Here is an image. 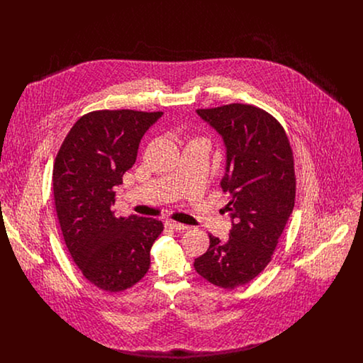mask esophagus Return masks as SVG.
I'll return each mask as SVG.
<instances>
[{
	"mask_svg": "<svg viewBox=\"0 0 363 363\" xmlns=\"http://www.w3.org/2000/svg\"><path fill=\"white\" fill-rule=\"evenodd\" d=\"M164 225H166V227L172 228V230H175V231H185V230H188V225L177 223V222H174V220H167Z\"/></svg>",
	"mask_w": 363,
	"mask_h": 363,
	"instance_id": "obj_1",
	"label": "esophagus"
}]
</instances>
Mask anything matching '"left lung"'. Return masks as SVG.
<instances>
[{
    "instance_id": "obj_1",
    "label": "left lung",
    "mask_w": 363,
    "mask_h": 363,
    "mask_svg": "<svg viewBox=\"0 0 363 363\" xmlns=\"http://www.w3.org/2000/svg\"><path fill=\"white\" fill-rule=\"evenodd\" d=\"M196 111L225 143L220 186L230 193L225 209L233 227L227 241L209 235V247L194 259V269L209 283L233 290L264 271L293 212V150L277 118L256 106Z\"/></svg>"
}]
</instances>
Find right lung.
Returning <instances> with one entry per match:
<instances>
[{
  "label": "right lung",
  "instance_id": "add662e5",
  "mask_svg": "<svg viewBox=\"0 0 363 363\" xmlns=\"http://www.w3.org/2000/svg\"><path fill=\"white\" fill-rule=\"evenodd\" d=\"M162 111L98 110L79 118L52 167V191L64 241L74 264L98 289L118 293L150 269V250L163 223L117 218L114 188L136 162L144 133Z\"/></svg>",
  "mask_w": 363,
  "mask_h": 363
}]
</instances>
